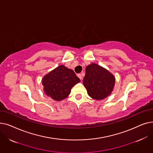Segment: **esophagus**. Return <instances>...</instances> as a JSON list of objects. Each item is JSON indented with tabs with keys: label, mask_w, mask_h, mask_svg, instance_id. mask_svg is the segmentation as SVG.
I'll use <instances>...</instances> for the list:
<instances>
[{
	"label": "esophagus",
	"mask_w": 153,
	"mask_h": 153,
	"mask_svg": "<svg viewBox=\"0 0 153 153\" xmlns=\"http://www.w3.org/2000/svg\"><path fill=\"white\" fill-rule=\"evenodd\" d=\"M77 76L79 77V79H81V80H82V74L81 73V74H77Z\"/></svg>",
	"instance_id": "1"
}]
</instances>
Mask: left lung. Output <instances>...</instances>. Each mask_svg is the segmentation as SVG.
<instances>
[{
    "label": "left lung",
    "mask_w": 153,
    "mask_h": 153,
    "mask_svg": "<svg viewBox=\"0 0 153 153\" xmlns=\"http://www.w3.org/2000/svg\"><path fill=\"white\" fill-rule=\"evenodd\" d=\"M115 82V78L104 68L92 63L85 68L83 84L91 98L100 100L111 93Z\"/></svg>",
    "instance_id": "obj_1"
}]
</instances>
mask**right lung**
Here are the masks:
<instances>
[{"label": "right lung", "mask_w": 153, "mask_h": 153, "mask_svg": "<svg viewBox=\"0 0 153 153\" xmlns=\"http://www.w3.org/2000/svg\"><path fill=\"white\" fill-rule=\"evenodd\" d=\"M81 80L72 69L61 65L45 75L42 79L44 92L48 97L60 101L70 94L72 87Z\"/></svg>", "instance_id": "add662e5"}]
</instances>
